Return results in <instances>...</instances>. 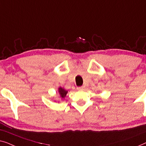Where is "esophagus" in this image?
Wrapping results in <instances>:
<instances>
[{
    "instance_id": "1",
    "label": "esophagus",
    "mask_w": 146,
    "mask_h": 146,
    "mask_svg": "<svg viewBox=\"0 0 146 146\" xmlns=\"http://www.w3.org/2000/svg\"><path fill=\"white\" fill-rule=\"evenodd\" d=\"M85 86H81V87H77V89L78 91H83V90H85Z\"/></svg>"
}]
</instances>
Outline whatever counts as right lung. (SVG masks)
<instances>
[{
  "mask_svg": "<svg viewBox=\"0 0 146 146\" xmlns=\"http://www.w3.org/2000/svg\"><path fill=\"white\" fill-rule=\"evenodd\" d=\"M67 93H68V91L65 90L64 88H63L61 87L58 88V93H59V97H60L61 99H63V98H65V97L67 95Z\"/></svg>",
  "mask_w": 146,
  "mask_h": 146,
  "instance_id": "1",
  "label": "right lung"
}]
</instances>
